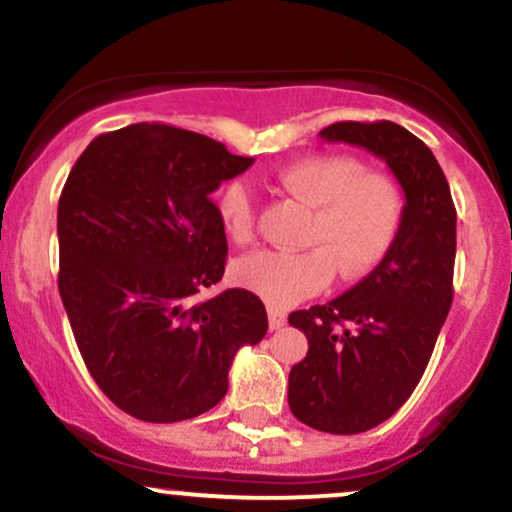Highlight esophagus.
Segmentation results:
<instances>
[{
	"label": "esophagus",
	"instance_id": "34e87169",
	"mask_svg": "<svg viewBox=\"0 0 512 512\" xmlns=\"http://www.w3.org/2000/svg\"><path fill=\"white\" fill-rule=\"evenodd\" d=\"M286 325V315L279 310H269V330H281Z\"/></svg>",
	"mask_w": 512,
	"mask_h": 512
}]
</instances>
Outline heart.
<instances>
[{
	"instance_id": "1",
	"label": "heart",
	"mask_w": 512,
	"mask_h": 512,
	"mask_svg": "<svg viewBox=\"0 0 512 512\" xmlns=\"http://www.w3.org/2000/svg\"><path fill=\"white\" fill-rule=\"evenodd\" d=\"M276 185L310 211L303 245L310 250H257L233 264V276L272 308L315 296L332 281L344 284L373 272L395 248L404 221L399 182L383 170H368L356 156L313 154L276 173ZM216 214L233 243L255 236V209L243 182H228L216 199Z\"/></svg>"
}]
</instances>
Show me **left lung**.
<instances>
[{"mask_svg": "<svg viewBox=\"0 0 512 512\" xmlns=\"http://www.w3.org/2000/svg\"><path fill=\"white\" fill-rule=\"evenodd\" d=\"M320 137L383 158L407 199L395 248L366 279L289 315L308 337V354L289 373L293 416L351 436L390 419L431 361L452 305L457 211L436 156L409 129L390 120L334 122Z\"/></svg>", "mask_w": 512, "mask_h": 512, "instance_id": "8db88e82", "label": "left lung"}]
</instances>
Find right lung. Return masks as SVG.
Here are the masks:
<instances>
[{
    "mask_svg": "<svg viewBox=\"0 0 512 512\" xmlns=\"http://www.w3.org/2000/svg\"><path fill=\"white\" fill-rule=\"evenodd\" d=\"M250 166L204 134L137 122L98 134L64 182V310L88 373L134 419L173 424L216 407L233 356L267 334L255 293L197 298L228 255L209 195Z\"/></svg>",
    "mask_w": 512,
    "mask_h": 512,
    "instance_id": "obj_1",
    "label": "right lung"
}]
</instances>
